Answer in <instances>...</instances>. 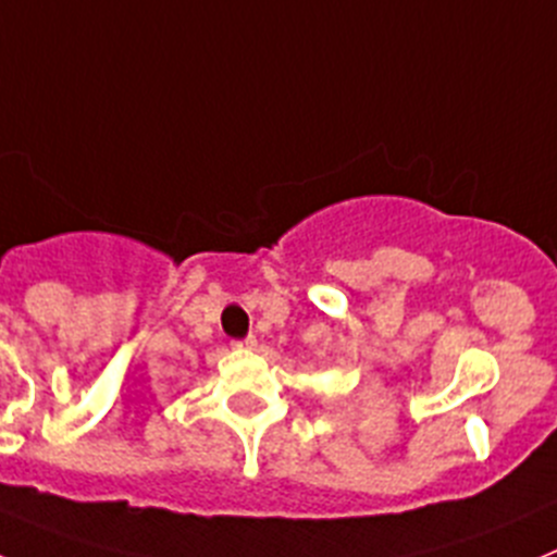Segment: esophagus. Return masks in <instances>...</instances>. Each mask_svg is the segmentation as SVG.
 Instances as JSON below:
<instances>
[{"label": "esophagus", "instance_id": "34e87169", "mask_svg": "<svg viewBox=\"0 0 557 557\" xmlns=\"http://www.w3.org/2000/svg\"><path fill=\"white\" fill-rule=\"evenodd\" d=\"M235 347H240V349H253V347H257V338L246 336V338H240V342H235Z\"/></svg>", "mask_w": 557, "mask_h": 557}]
</instances>
